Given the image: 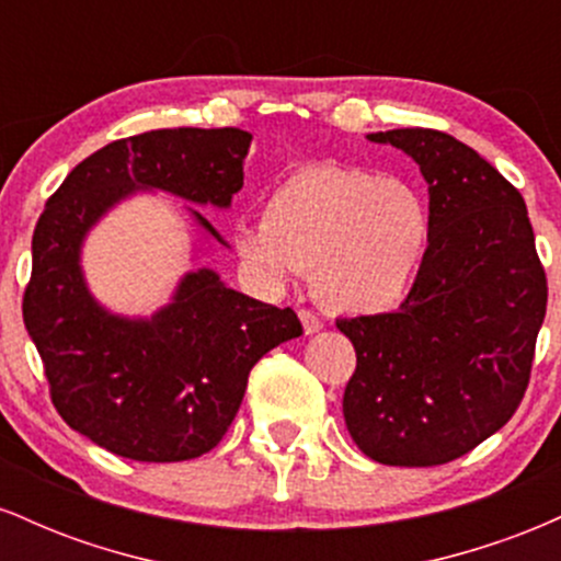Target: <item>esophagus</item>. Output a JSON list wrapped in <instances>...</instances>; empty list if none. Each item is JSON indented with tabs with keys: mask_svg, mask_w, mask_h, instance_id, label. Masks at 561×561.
<instances>
[{
	"mask_svg": "<svg viewBox=\"0 0 561 561\" xmlns=\"http://www.w3.org/2000/svg\"><path fill=\"white\" fill-rule=\"evenodd\" d=\"M298 317L302 321V330H306V334H317L321 327H324V324H321V319L317 317V313H311V311H300Z\"/></svg>",
	"mask_w": 561,
	"mask_h": 561,
	"instance_id": "esophagus-1",
	"label": "esophagus"
}]
</instances>
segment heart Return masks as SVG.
I'll list each match as a JSON object with an SVG mask.
<instances>
[{
    "label": "heart",
    "mask_w": 561,
    "mask_h": 561,
    "mask_svg": "<svg viewBox=\"0 0 561 561\" xmlns=\"http://www.w3.org/2000/svg\"><path fill=\"white\" fill-rule=\"evenodd\" d=\"M433 214L403 179L313 163L268 192L266 214L234 227V250L268 285L313 268L321 306L347 317L401 308L433 248Z\"/></svg>",
    "instance_id": "obj_1"
}]
</instances>
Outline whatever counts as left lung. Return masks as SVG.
<instances>
[{
    "label": "left lung",
    "instance_id": "left-lung-1",
    "mask_svg": "<svg viewBox=\"0 0 561 561\" xmlns=\"http://www.w3.org/2000/svg\"><path fill=\"white\" fill-rule=\"evenodd\" d=\"M366 139L414 158L435 231L420 282L396 313L337 319L356 347L343 416L379 465H446L499 433L523 401L546 272L523 195L472 147L433 128Z\"/></svg>",
    "mask_w": 561,
    "mask_h": 561
}]
</instances>
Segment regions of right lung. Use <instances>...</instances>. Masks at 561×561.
I'll return each instance as SVG.
<instances>
[{
  "mask_svg": "<svg viewBox=\"0 0 561 561\" xmlns=\"http://www.w3.org/2000/svg\"><path fill=\"white\" fill-rule=\"evenodd\" d=\"M250 141L242 128H160L111 141L68 173L38 218L25 330L57 414L115 456L186 461L208 454L240 411L250 369L302 334L293 308L248 298L214 268L186 272L150 319L107 311L83 279V240L134 192L229 208ZM186 210L227 248L208 218Z\"/></svg>",
  "mask_w": 561,
  "mask_h": 561,
  "instance_id": "obj_1",
  "label": "right lung"
}]
</instances>
